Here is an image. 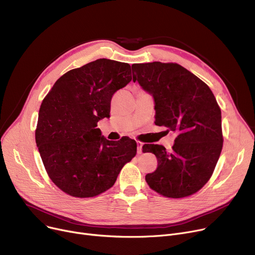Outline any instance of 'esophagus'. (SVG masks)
<instances>
[{
	"label": "esophagus",
	"mask_w": 255,
	"mask_h": 255,
	"mask_svg": "<svg viewBox=\"0 0 255 255\" xmlns=\"http://www.w3.org/2000/svg\"><path fill=\"white\" fill-rule=\"evenodd\" d=\"M137 144V154H141L142 153V143L140 141H136Z\"/></svg>",
	"instance_id": "obj_1"
}]
</instances>
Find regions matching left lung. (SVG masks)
I'll return each mask as SVG.
<instances>
[{
  "mask_svg": "<svg viewBox=\"0 0 255 255\" xmlns=\"http://www.w3.org/2000/svg\"><path fill=\"white\" fill-rule=\"evenodd\" d=\"M133 82L155 103V124L177 132L172 149L144 144L153 153L157 169L145 176L153 190L180 198L198 191L209 181L219 159L223 137L221 111L210 88L179 64H133Z\"/></svg>",
  "mask_w": 255,
  "mask_h": 255,
  "instance_id": "left-lung-1",
  "label": "left lung"
}]
</instances>
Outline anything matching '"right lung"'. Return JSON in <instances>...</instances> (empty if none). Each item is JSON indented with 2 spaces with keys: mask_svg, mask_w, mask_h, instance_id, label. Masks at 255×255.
Masks as SVG:
<instances>
[{
  "mask_svg": "<svg viewBox=\"0 0 255 255\" xmlns=\"http://www.w3.org/2000/svg\"><path fill=\"white\" fill-rule=\"evenodd\" d=\"M131 79L129 64L98 59L61 76L42 101L36 143L49 178L65 193L84 198L106 191L135 156L134 140H107L96 128L110 118L114 94Z\"/></svg>",
  "mask_w": 255,
  "mask_h": 255,
  "instance_id": "right-lung-1",
  "label": "right lung"
}]
</instances>
